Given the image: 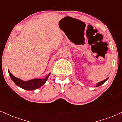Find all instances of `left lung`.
<instances>
[{
  "mask_svg": "<svg viewBox=\"0 0 122 122\" xmlns=\"http://www.w3.org/2000/svg\"><path fill=\"white\" fill-rule=\"evenodd\" d=\"M107 79H108V78H107V79L104 80H103V81H102L98 82V83L97 84V85H96V87H97V86H100V85H101L103 84L104 83V82L105 81H106L107 80Z\"/></svg>",
  "mask_w": 122,
  "mask_h": 122,
  "instance_id": "1",
  "label": "left lung"
}]
</instances>
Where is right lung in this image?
Segmentation results:
<instances>
[{"label":"right lung","mask_w":122,"mask_h":122,"mask_svg":"<svg viewBox=\"0 0 122 122\" xmlns=\"http://www.w3.org/2000/svg\"><path fill=\"white\" fill-rule=\"evenodd\" d=\"M8 73H9L11 79H12V80L13 81L15 84L18 85L19 87L23 88V89L30 91L34 90V89L40 88L42 85H43L45 83V82L46 81L50 75L49 73L47 76L44 79H36L31 80L29 81H23L18 79V78H16V77L14 76L9 71H8Z\"/></svg>","instance_id":"add662e5"}]
</instances>
